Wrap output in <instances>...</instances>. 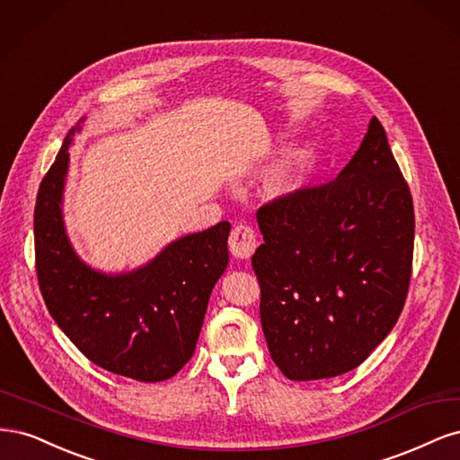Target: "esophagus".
I'll return each mask as SVG.
<instances>
[{"instance_id":"obj_1","label":"esophagus","mask_w":460,"mask_h":460,"mask_svg":"<svg viewBox=\"0 0 460 460\" xmlns=\"http://www.w3.org/2000/svg\"><path fill=\"white\" fill-rule=\"evenodd\" d=\"M258 243L256 234L248 226H236L229 234V250L236 260H250Z\"/></svg>"}]
</instances>
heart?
I'll return each instance as SVG.
<instances>
[{"label":"heart","mask_w":460,"mask_h":460,"mask_svg":"<svg viewBox=\"0 0 460 460\" xmlns=\"http://www.w3.org/2000/svg\"><path fill=\"white\" fill-rule=\"evenodd\" d=\"M300 180H302L300 160H290L275 170L268 187L273 197H285L300 187Z\"/></svg>","instance_id":"heart-1"}]
</instances>
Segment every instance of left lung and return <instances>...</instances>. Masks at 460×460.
Segmentation results:
<instances>
[{"label": "left lung", "mask_w": 460, "mask_h": 460, "mask_svg": "<svg viewBox=\"0 0 460 460\" xmlns=\"http://www.w3.org/2000/svg\"><path fill=\"white\" fill-rule=\"evenodd\" d=\"M252 256L261 329L290 380L359 367L390 334L407 298L414 212L378 118L336 180L258 210Z\"/></svg>", "instance_id": "8db88e82"}]
</instances>
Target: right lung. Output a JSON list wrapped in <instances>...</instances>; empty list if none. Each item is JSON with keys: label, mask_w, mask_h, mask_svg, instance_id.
<instances>
[{"label": "right lung", "mask_w": 460, "mask_h": 460, "mask_svg": "<svg viewBox=\"0 0 460 460\" xmlns=\"http://www.w3.org/2000/svg\"><path fill=\"white\" fill-rule=\"evenodd\" d=\"M43 177L34 210L36 271L51 317L95 365L141 382L172 378L195 353L206 307L229 263V221L181 236L151 261L102 273L72 248L63 216L68 146Z\"/></svg>", "instance_id": "obj_1"}]
</instances>
